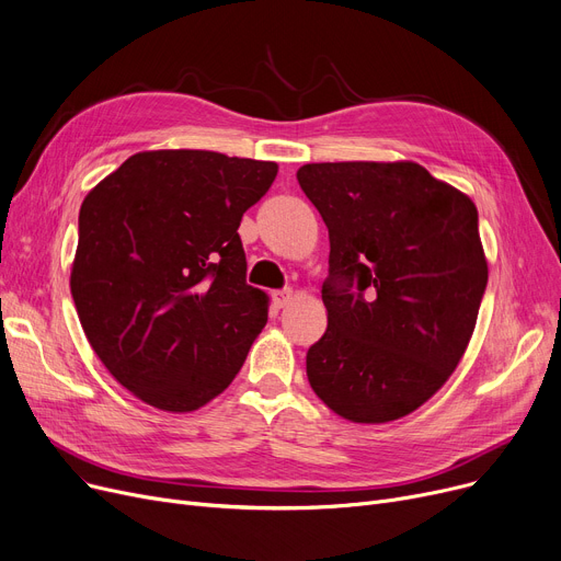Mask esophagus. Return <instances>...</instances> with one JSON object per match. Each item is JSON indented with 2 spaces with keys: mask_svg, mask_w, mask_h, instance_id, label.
<instances>
[{
  "mask_svg": "<svg viewBox=\"0 0 561 561\" xmlns=\"http://www.w3.org/2000/svg\"><path fill=\"white\" fill-rule=\"evenodd\" d=\"M290 300H293V290H290V288H284V290H275V293H273V302H275L277 309H284Z\"/></svg>",
  "mask_w": 561,
  "mask_h": 561,
  "instance_id": "34e87169",
  "label": "esophagus"
}]
</instances>
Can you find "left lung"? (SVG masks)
Instances as JSON below:
<instances>
[{"instance_id": "8db88e82", "label": "left lung", "mask_w": 561, "mask_h": 561, "mask_svg": "<svg viewBox=\"0 0 561 561\" xmlns=\"http://www.w3.org/2000/svg\"><path fill=\"white\" fill-rule=\"evenodd\" d=\"M298 182L330 231L309 385L345 421H398L446 385L473 336L489 279L476 204L414 161L307 163Z\"/></svg>"}]
</instances>
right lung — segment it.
Returning <instances> with one entry per match:
<instances>
[{
  "instance_id": "1",
  "label": "right lung",
  "mask_w": 561,
  "mask_h": 561,
  "mask_svg": "<svg viewBox=\"0 0 561 561\" xmlns=\"http://www.w3.org/2000/svg\"><path fill=\"white\" fill-rule=\"evenodd\" d=\"M277 170L220 152L150 150L83 197L72 300L95 355L138 400L186 414L241 370L268 296L245 282L239 225Z\"/></svg>"
}]
</instances>
